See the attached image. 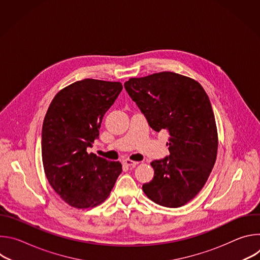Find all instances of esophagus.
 <instances>
[{"instance_id":"esophagus-1","label":"esophagus","mask_w":260,"mask_h":260,"mask_svg":"<svg viewBox=\"0 0 260 260\" xmlns=\"http://www.w3.org/2000/svg\"><path fill=\"white\" fill-rule=\"evenodd\" d=\"M123 164H124V165H126V166H128V167H133V168H135L139 162H138V161L131 160V159H124V160H123Z\"/></svg>"}]
</instances>
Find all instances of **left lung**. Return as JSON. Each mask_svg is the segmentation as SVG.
Instances as JSON below:
<instances>
[{
  "label": "left lung",
  "instance_id": "8db88e82",
  "mask_svg": "<svg viewBox=\"0 0 260 260\" xmlns=\"http://www.w3.org/2000/svg\"><path fill=\"white\" fill-rule=\"evenodd\" d=\"M124 87L149 125L170 134V155L150 164L154 177L142 189L157 205L182 207L202 190L217 157L218 133L209 96L198 81L174 72L129 78Z\"/></svg>",
  "mask_w": 260,
  "mask_h": 260
}]
</instances>
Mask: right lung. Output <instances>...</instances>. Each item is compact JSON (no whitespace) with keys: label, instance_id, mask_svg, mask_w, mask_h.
<instances>
[{"label":"right lung","instance_id":"right-lung-1","mask_svg":"<svg viewBox=\"0 0 260 260\" xmlns=\"http://www.w3.org/2000/svg\"><path fill=\"white\" fill-rule=\"evenodd\" d=\"M121 90L120 82L80 80L59 90L47 110L42 127L44 172L71 207L93 208L105 202L122 172L119 161L87 152Z\"/></svg>","mask_w":260,"mask_h":260}]
</instances>
